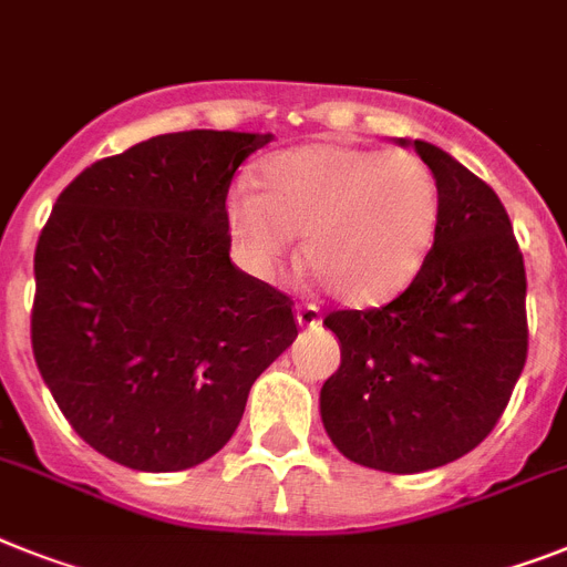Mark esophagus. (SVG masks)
Returning a JSON list of instances; mask_svg holds the SVG:
<instances>
[{"label":"esophagus","instance_id":"esophagus-1","mask_svg":"<svg viewBox=\"0 0 567 567\" xmlns=\"http://www.w3.org/2000/svg\"><path fill=\"white\" fill-rule=\"evenodd\" d=\"M295 318H298V324L301 327H316L321 324V310H318L316 303H301V307L295 310Z\"/></svg>","mask_w":567,"mask_h":567}]
</instances>
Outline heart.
I'll return each instance as SVG.
<instances>
[{
	"instance_id": "1",
	"label": "heart",
	"mask_w": 567,
	"mask_h": 567,
	"mask_svg": "<svg viewBox=\"0 0 567 567\" xmlns=\"http://www.w3.org/2000/svg\"><path fill=\"white\" fill-rule=\"evenodd\" d=\"M255 190L228 196L251 272L272 275L303 234V264L353 307L385 303L423 269L441 226V182L409 150L307 144L266 158Z\"/></svg>"
}]
</instances>
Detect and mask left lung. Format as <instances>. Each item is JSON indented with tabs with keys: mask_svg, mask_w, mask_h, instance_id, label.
Returning a JSON list of instances; mask_svg holds the SVG:
<instances>
[{
	"mask_svg": "<svg viewBox=\"0 0 567 567\" xmlns=\"http://www.w3.org/2000/svg\"><path fill=\"white\" fill-rule=\"evenodd\" d=\"M411 147L441 182L437 237L394 301L324 318L341 364L321 388V420L341 455L396 475L478 446L527 359L525 257L502 199L441 147Z\"/></svg>",
	"mask_w": 567,
	"mask_h": 567,
	"instance_id": "8db88e82",
	"label": "left lung"
}]
</instances>
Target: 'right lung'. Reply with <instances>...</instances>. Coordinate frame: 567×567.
Here are the masks:
<instances>
[{
  "label": "right lung",
  "mask_w": 567,
  "mask_h": 567,
  "mask_svg": "<svg viewBox=\"0 0 567 567\" xmlns=\"http://www.w3.org/2000/svg\"><path fill=\"white\" fill-rule=\"evenodd\" d=\"M266 133L188 130L101 158L34 251L31 348L89 446L142 472L217 455L298 336L292 298L231 264L226 196Z\"/></svg>",
  "instance_id": "obj_1"
}]
</instances>
